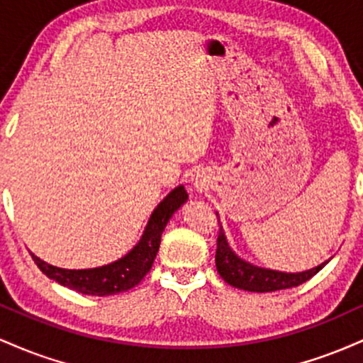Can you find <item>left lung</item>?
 <instances>
[{
	"instance_id": "left-lung-1",
	"label": "left lung",
	"mask_w": 363,
	"mask_h": 363,
	"mask_svg": "<svg viewBox=\"0 0 363 363\" xmlns=\"http://www.w3.org/2000/svg\"><path fill=\"white\" fill-rule=\"evenodd\" d=\"M215 262L218 274L228 285L240 290L264 294V291L285 290L291 289V286L302 285L303 281L311 280L314 274H318L326 266L328 261L319 264L318 268L307 269V272L302 273H281L274 272V269L257 268V266L249 264V262H245L235 256L234 251L228 247V242L222 230V225H220L218 239H216Z\"/></svg>"
}]
</instances>
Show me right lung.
<instances>
[{"label":"right lung","instance_id":"add662e5","mask_svg":"<svg viewBox=\"0 0 363 363\" xmlns=\"http://www.w3.org/2000/svg\"><path fill=\"white\" fill-rule=\"evenodd\" d=\"M187 199V193L184 186H179L172 193H169L164 198V201L153 210L150 216L147 228H145L143 237L138 244L135 245L133 251H129L126 256L121 257L116 262L102 266V268L94 269H62L56 266L48 264L43 259L32 254V259L45 277L51 280H56L62 286H68L74 291H80L85 295H106L121 294L128 291L133 286H136L143 280L145 274L152 269L153 259H155L158 247H160L162 232L169 218L174 215V211L179 210Z\"/></svg>","mask_w":363,"mask_h":363}]
</instances>
